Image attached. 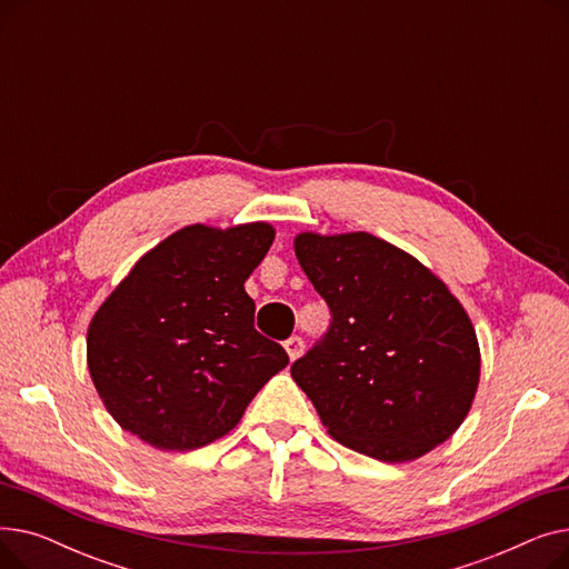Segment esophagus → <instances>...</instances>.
Masks as SVG:
<instances>
[{"label":"esophagus","mask_w":569,"mask_h":569,"mask_svg":"<svg viewBox=\"0 0 569 569\" xmlns=\"http://www.w3.org/2000/svg\"><path fill=\"white\" fill-rule=\"evenodd\" d=\"M283 348H286V352H288V357H290V362H295L297 357H300L302 350H305V341H302L300 337H290V339L283 343Z\"/></svg>","instance_id":"1"}]
</instances>
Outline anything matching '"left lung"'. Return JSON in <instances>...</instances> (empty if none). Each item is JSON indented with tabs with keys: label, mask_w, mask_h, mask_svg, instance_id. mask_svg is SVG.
Listing matches in <instances>:
<instances>
[{
	"label": "left lung",
	"mask_w": 569,
	"mask_h": 569,
	"mask_svg": "<svg viewBox=\"0 0 569 569\" xmlns=\"http://www.w3.org/2000/svg\"><path fill=\"white\" fill-rule=\"evenodd\" d=\"M295 256L332 309L300 357L302 387L337 442L385 463L442 445L466 420L482 355L463 305L427 264L371 232L295 234Z\"/></svg>",
	"instance_id": "8db88e82"
}]
</instances>
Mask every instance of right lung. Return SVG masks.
<instances>
[{"mask_svg":"<svg viewBox=\"0 0 569 569\" xmlns=\"http://www.w3.org/2000/svg\"><path fill=\"white\" fill-rule=\"evenodd\" d=\"M267 221L168 234L114 286L87 327V369L112 420L163 452L230 433L288 367L253 327L247 279L274 242Z\"/></svg>","mask_w":569,"mask_h":569,"instance_id":"1","label":"right lung"}]
</instances>
